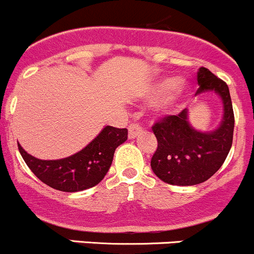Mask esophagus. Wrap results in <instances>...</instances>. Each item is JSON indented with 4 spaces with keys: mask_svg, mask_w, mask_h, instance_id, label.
I'll use <instances>...</instances> for the list:
<instances>
[{
    "mask_svg": "<svg viewBox=\"0 0 254 254\" xmlns=\"http://www.w3.org/2000/svg\"><path fill=\"white\" fill-rule=\"evenodd\" d=\"M141 132H142V128L138 123H131V125L128 126V137L131 139L136 138L137 136H139Z\"/></svg>",
    "mask_w": 254,
    "mask_h": 254,
    "instance_id": "34e87169",
    "label": "esophagus"
}]
</instances>
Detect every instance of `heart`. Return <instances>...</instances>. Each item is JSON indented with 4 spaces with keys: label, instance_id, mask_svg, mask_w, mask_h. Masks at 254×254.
<instances>
[{
    "label": "heart",
    "instance_id": "obj_1",
    "mask_svg": "<svg viewBox=\"0 0 254 254\" xmlns=\"http://www.w3.org/2000/svg\"><path fill=\"white\" fill-rule=\"evenodd\" d=\"M154 98H165L162 110L166 113L177 112L183 107L185 101L188 96V88L186 84L180 83L176 77H165L158 81L152 91Z\"/></svg>",
    "mask_w": 254,
    "mask_h": 254
}]
</instances>
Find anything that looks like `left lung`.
Here are the masks:
<instances>
[{
    "mask_svg": "<svg viewBox=\"0 0 254 254\" xmlns=\"http://www.w3.org/2000/svg\"><path fill=\"white\" fill-rule=\"evenodd\" d=\"M197 95L214 92L223 103V117L218 128L197 131L188 122V111L166 116L152 127L158 146L151 159L154 175L175 186H194L206 182L226 161L232 147L234 115L228 86L208 68L197 73Z\"/></svg>",
    "mask_w": 254,
    "mask_h": 254,
    "instance_id": "left-lung-1",
    "label": "left lung"
}]
</instances>
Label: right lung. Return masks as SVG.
Masks as SVG:
<instances>
[{
	"mask_svg": "<svg viewBox=\"0 0 254 254\" xmlns=\"http://www.w3.org/2000/svg\"><path fill=\"white\" fill-rule=\"evenodd\" d=\"M127 129L106 126L82 151L62 159H38L18 143L23 161L38 180L62 192H78L98 185L113 161L116 148L127 139Z\"/></svg>",
	"mask_w": 254,
	"mask_h": 254,
	"instance_id": "right-lung-1",
	"label": "right lung"
}]
</instances>
